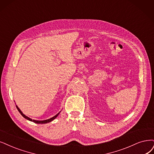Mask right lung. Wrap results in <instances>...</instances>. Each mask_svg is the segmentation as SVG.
Instances as JSON below:
<instances>
[{
	"mask_svg": "<svg viewBox=\"0 0 154 154\" xmlns=\"http://www.w3.org/2000/svg\"><path fill=\"white\" fill-rule=\"evenodd\" d=\"M16 108H17V109H18V110L19 111V112L21 113V115L24 118H25L26 119H27V120H29V121H32V122H35V123H37V124H45V123H48V122H51L52 121H53L55 118H56L57 116H58L59 115V113H60V112H59V113H58V114H56L55 116H54V117H52V118L48 119V120H45V121H35V120H32V119H30V118H29V117H28L27 116H26L25 115H24L23 113H22V112L20 110V109L19 108H18V106H16Z\"/></svg>",
	"mask_w": 154,
	"mask_h": 154,
	"instance_id": "obj_1",
	"label": "right lung"
}]
</instances>
